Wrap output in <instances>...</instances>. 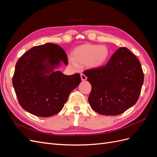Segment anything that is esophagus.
Listing matches in <instances>:
<instances>
[{
	"mask_svg": "<svg viewBox=\"0 0 157 157\" xmlns=\"http://www.w3.org/2000/svg\"><path fill=\"white\" fill-rule=\"evenodd\" d=\"M80 77H81L82 80H86L87 79L86 76V75H84V74H82V73L80 74Z\"/></svg>",
	"mask_w": 157,
	"mask_h": 157,
	"instance_id": "obj_1",
	"label": "esophagus"
}]
</instances>
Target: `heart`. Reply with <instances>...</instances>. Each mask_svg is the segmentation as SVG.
I'll use <instances>...</instances> for the list:
<instances>
[{
    "instance_id": "1",
    "label": "heart",
    "mask_w": 157,
    "mask_h": 157,
    "mask_svg": "<svg viewBox=\"0 0 157 157\" xmlns=\"http://www.w3.org/2000/svg\"><path fill=\"white\" fill-rule=\"evenodd\" d=\"M110 50L104 45L84 44L78 46L73 51V57L69 58L71 67L77 68L78 64H86L88 68L101 67L109 59Z\"/></svg>"
}]
</instances>
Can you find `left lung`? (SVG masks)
I'll return each mask as SVG.
<instances>
[{
    "mask_svg": "<svg viewBox=\"0 0 157 157\" xmlns=\"http://www.w3.org/2000/svg\"><path fill=\"white\" fill-rule=\"evenodd\" d=\"M83 73L92 85L90 105L100 115H120L138 100L144 73L139 60L124 47L118 49L105 65Z\"/></svg>",
    "mask_w": 157,
    "mask_h": 157,
    "instance_id": "8db88e82",
    "label": "left lung"
}]
</instances>
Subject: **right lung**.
Returning <instances> with one entry per match:
<instances>
[{"label": "right lung", "mask_w": 157, "mask_h": 157, "mask_svg": "<svg viewBox=\"0 0 157 157\" xmlns=\"http://www.w3.org/2000/svg\"><path fill=\"white\" fill-rule=\"evenodd\" d=\"M61 62L68 65L67 54L52 43L33 47L17 61L12 84L19 103L26 111L48 117L63 109L81 78L78 73L65 75L55 71Z\"/></svg>", "instance_id": "1"}]
</instances>
